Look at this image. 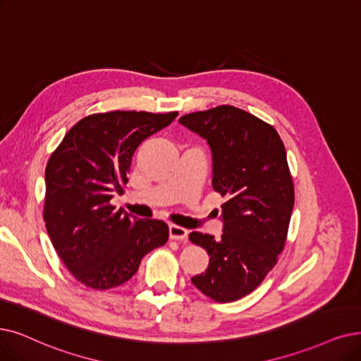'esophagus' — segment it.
Wrapping results in <instances>:
<instances>
[{
	"mask_svg": "<svg viewBox=\"0 0 361 361\" xmlns=\"http://www.w3.org/2000/svg\"><path fill=\"white\" fill-rule=\"evenodd\" d=\"M170 237L171 240L183 241L186 237H188V229H185L179 225H170Z\"/></svg>",
	"mask_w": 361,
	"mask_h": 361,
	"instance_id": "34e87169",
	"label": "esophagus"
}]
</instances>
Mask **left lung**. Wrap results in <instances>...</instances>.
<instances>
[{
    "label": "left lung",
    "instance_id": "8db88e82",
    "mask_svg": "<svg viewBox=\"0 0 361 361\" xmlns=\"http://www.w3.org/2000/svg\"><path fill=\"white\" fill-rule=\"evenodd\" d=\"M179 123L209 142L213 190L228 198L219 240L190 234L210 256L191 281L216 302H234L264 281L284 249L295 203L284 143L271 124L231 105L186 114Z\"/></svg>",
    "mask_w": 361,
    "mask_h": 361
}]
</instances>
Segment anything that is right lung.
<instances>
[{
	"mask_svg": "<svg viewBox=\"0 0 361 361\" xmlns=\"http://www.w3.org/2000/svg\"><path fill=\"white\" fill-rule=\"evenodd\" d=\"M178 112L92 114L65 135L46 167L44 218L53 247L77 281L108 290L130 280L142 257L169 240V226L111 204L124 194L137 147Z\"/></svg>",
	"mask_w": 361,
	"mask_h": 361,
	"instance_id": "right-lung-1",
	"label": "right lung"
}]
</instances>
